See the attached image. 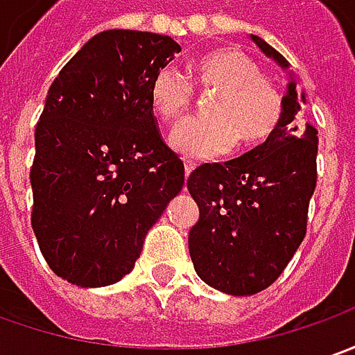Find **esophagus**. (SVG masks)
<instances>
[{"mask_svg": "<svg viewBox=\"0 0 355 355\" xmlns=\"http://www.w3.org/2000/svg\"><path fill=\"white\" fill-rule=\"evenodd\" d=\"M192 171H194V163H190V161H187V163H184V177L189 178Z\"/></svg>", "mask_w": 355, "mask_h": 355, "instance_id": "34e87169", "label": "esophagus"}]
</instances>
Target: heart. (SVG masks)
<instances>
[{"label":"heart","mask_w":355,"mask_h":355,"mask_svg":"<svg viewBox=\"0 0 355 355\" xmlns=\"http://www.w3.org/2000/svg\"><path fill=\"white\" fill-rule=\"evenodd\" d=\"M218 90L210 117H192L171 133L173 149L192 161L227 155L236 145L250 149L269 139L285 114V100L259 64L241 51L220 49L192 64V82L173 64L161 67L149 84V100L163 121H177L189 112L194 87Z\"/></svg>","instance_id":"obj_1"}]
</instances>
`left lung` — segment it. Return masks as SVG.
<instances>
[{"mask_svg": "<svg viewBox=\"0 0 355 355\" xmlns=\"http://www.w3.org/2000/svg\"><path fill=\"white\" fill-rule=\"evenodd\" d=\"M251 39L288 67L271 44L255 35ZM283 100L285 114L269 139L224 165H200L187 180L200 210L189 234L194 269L227 295H255L275 283L306 234L318 131L297 121L304 96H297L293 80Z\"/></svg>", "mask_w": 355, "mask_h": 355, "instance_id": "1", "label": "left lung"}]
</instances>
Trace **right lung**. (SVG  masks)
Segmentation results:
<instances>
[{
    "label": "right lung",
    "instance_id": "add662e5",
    "mask_svg": "<svg viewBox=\"0 0 355 355\" xmlns=\"http://www.w3.org/2000/svg\"><path fill=\"white\" fill-rule=\"evenodd\" d=\"M177 53L166 35L110 29L49 88L35 129L31 224L49 267L72 285L105 287L128 275L184 184L149 100L155 72Z\"/></svg>",
    "mask_w": 355,
    "mask_h": 355
}]
</instances>
